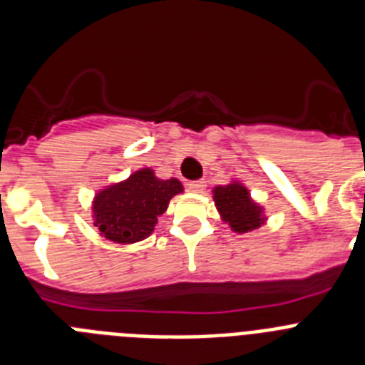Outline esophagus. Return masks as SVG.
Instances as JSON below:
<instances>
[{
  "label": "esophagus",
  "instance_id": "34e87169",
  "mask_svg": "<svg viewBox=\"0 0 365 365\" xmlns=\"http://www.w3.org/2000/svg\"><path fill=\"white\" fill-rule=\"evenodd\" d=\"M186 188H188L190 192L201 193V192H205V188H206V180H202V179L192 180V182H188V185H186Z\"/></svg>",
  "mask_w": 365,
  "mask_h": 365
}]
</instances>
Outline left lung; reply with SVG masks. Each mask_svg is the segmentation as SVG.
<instances>
[{
    "label": "left lung",
    "instance_id": "1",
    "mask_svg": "<svg viewBox=\"0 0 365 365\" xmlns=\"http://www.w3.org/2000/svg\"><path fill=\"white\" fill-rule=\"evenodd\" d=\"M214 201L222 221L228 222L237 234L256 230L265 222L263 208L254 202L248 190L235 180L227 186H215Z\"/></svg>",
    "mask_w": 365,
    "mask_h": 365
}]
</instances>
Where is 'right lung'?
<instances>
[{
	"label": "right lung",
	"instance_id": "right-lung-1",
	"mask_svg": "<svg viewBox=\"0 0 365 365\" xmlns=\"http://www.w3.org/2000/svg\"><path fill=\"white\" fill-rule=\"evenodd\" d=\"M180 192L182 185L177 179H159L151 168H143L96 193L93 201L95 227L115 243L146 240L166 212L170 199Z\"/></svg>",
	"mask_w": 365,
	"mask_h": 365
}]
</instances>
